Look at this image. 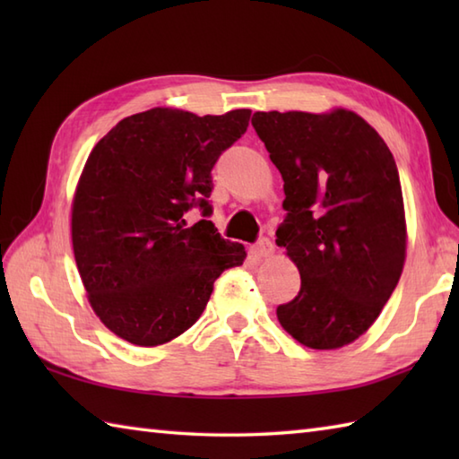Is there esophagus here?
<instances>
[{"instance_id":"34e87169","label":"esophagus","mask_w":459,"mask_h":459,"mask_svg":"<svg viewBox=\"0 0 459 459\" xmlns=\"http://www.w3.org/2000/svg\"><path fill=\"white\" fill-rule=\"evenodd\" d=\"M272 252H274V245H272L268 238H262L258 245L250 248V255L255 258H266V256L272 255Z\"/></svg>"}]
</instances>
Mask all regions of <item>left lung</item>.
<instances>
[{
  "instance_id": "1",
  "label": "left lung",
  "mask_w": 459,
  "mask_h": 459,
  "mask_svg": "<svg viewBox=\"0 0 459 459\" xmlns=\"http://www.w3.org/2000/svg\"><path fill=\"white\" fill-rule=\"evenodd\" d=\"M252 126L284 179L288 217L276 245L299 270L278 306L301 345L331 351L375 324L406 260V214L391 150L359 114L255 112Z\"/></svg>"
}]
</instances>
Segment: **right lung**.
<instances>
[{
  "label": "right lung",
  "instance_id": "right-lung-1",
  "mask_svg": "<svg viewBox=\"0 0 459 459\" xmlns=\"http://www.w3.org/2000/svg\"><path fill=\"white\" fill-rule=\"evenodd\" d=\"M250 110L197 116L145 110L94 145L76 183L71 235L86 298L114 335L138 347L169 343L203 314L224 270L247 250L204 217L219 155L248 128Z\"/></svg>",
  "mask_w": 459,
  "mask_h": 459
}]
</instances>
